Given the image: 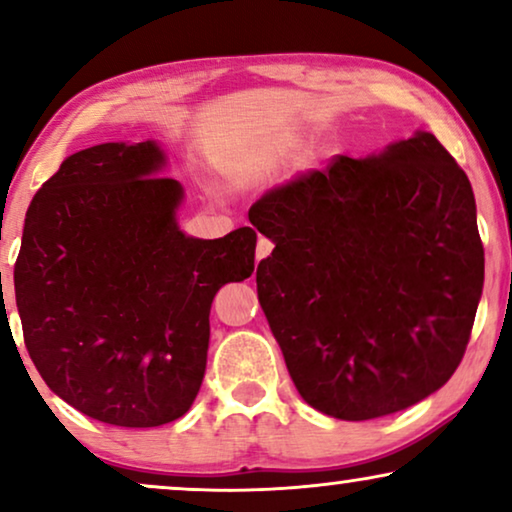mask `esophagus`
<instances>
[{
	"instance_id": "obj_1",
	"label": "esophagus",
	"mask_w": 512,
	"mask_h": 512,
	"mask_svg": "<svg viewBox=\"0 0 512 512\" xmlns=\"http://www.w3.org/2000/svg\"><path fill=\"white\" fill-rule=\"evenodd\" d=\"M275 249V244H272V240H268V237H258L256 242V258L261 261V258L270 256V251Z\"/></svg>"
}]
</instances>
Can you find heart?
<instances>
[{
  "label": "heart",
  "instance_id": "1",
  "mask_svg": "<svg viewBox=\"0 0 512 512\" xmlns=\"http://www.w3.org/2000/svg\"><path fill=\"white\" fill-rule=\"evenodd\" d=\"M279 156V151H270V153H265L263 156V163H272V160H275Z\"/></svg>",
  "mask_w": 512,
  "mask_h": 512
}]
</instances>
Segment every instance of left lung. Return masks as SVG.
I'll use <instances>...</instances> for the list:
<instances>
[{
	"mask_svg": "<svg viewBox=\"0 0 512 512\" xmlns=\"http://www.w3.org/2000/svg\"><path fill=\"white\" fill-rule=\"evenodd\" d=\"M275 242L258 300L298 394L363 422L443 387L485 282L471 181L431 132L380 156H333L249 209Z\"/></svg>",
	"mask_w": 512,
	"mask_h": 512,
	"instance_id": "8db88e82",
	"label": "left lung"
}]
</instances>
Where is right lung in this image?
<instances>
[{"instance_id": "1", "label": "right lung", "mask_w": 512, "mask_h": 512, "mask_svg": "<svg viewBox=\"0 0 512 512\" xmlns=\"http://www.w3.org/2000/svg\"><path fill=\"white\" fill-rule=\"evenodd\" d=\"M153 142L69 156L25 214L13 268L27 354L97 422L146 429L186 415L207 366L216 291L254 272L256 233L186 237L177 179Z\"/></svg>"}]
</instances>
